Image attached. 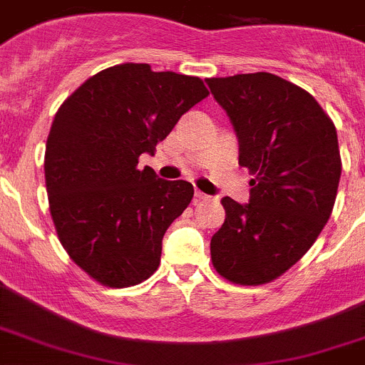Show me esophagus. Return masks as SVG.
<instances>
[{
	"mask_svg": "<svg viewBox=\"0 0 365 365\" xmlns=\"http://www.w3.org/2000/svg\"><path fill=\"white\" fill-rule=\"evenodd\" d=\"M195 200H196V202H202V200H209V196H207L205 192H202V190H196Z\"/></svg>",
	"mask_w": 365,
	"mask_h": 365,
	"instance_id": "1",
	"label": "esophagus"
}]
</instances>
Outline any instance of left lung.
Returning <instances> with one entry per match:
<instances>
[{
  "mask_svg": "<svg viewBox=\"0 0 365 365\" xmlns=\"http://www.w3.org/2000/svg\"><path fill=\"white\" fill-rule=\"evenodd\" d=\"M252 175L249 203L225 196L211 260L225 280L262 285L293 267L333 212L342 160L334 123L298 85L271 72L207 80Z\"/></svg>",
  "mask_w": 365,
  "mask_h": 365,
  "instance_id": "1",
  "label": "left lung"
}]
</instances>
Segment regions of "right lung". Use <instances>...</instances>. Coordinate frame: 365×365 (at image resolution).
I'll use <instances>...</instances> for the list:
<instances>
[{"instance_id":"add662e5","label":"right lung","mask_w":365,"mask_h":365,"mask_svg":"<svg viewBox=\"0 0 365 365\" xmlns=\"http://www.w3.org/2000/svg\"><path fill=\"white\" fill-rule=\"evenodd\" d=\"M207 94L196 76L121 63L88 78L56 113L45 147L48 209L67 255L101 285L130 287L158 269L163 235L195 189L138 160Z\"/></svg>"}]
</instances>
